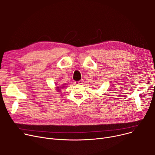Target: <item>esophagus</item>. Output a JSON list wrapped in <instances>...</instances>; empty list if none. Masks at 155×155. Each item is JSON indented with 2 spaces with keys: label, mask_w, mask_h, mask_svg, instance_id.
<instances>
[{
  "label": "esophagus",
  "mask_w": 155,
  "mask_h": 155,
  "mask_svg": "<svg viewBox=\"0 0 155 155\" xmlns=\"http://www.w3.org/2000/svg\"><path fill=\"white\" fill-rule=\"evenodd\" d=\"M83 83H84L83 79H81V80H80V81H76V82H75V84H77V85L83 84Z\"/></svg>",
  "instance_id": "esophagus-1"
}]
</instances>
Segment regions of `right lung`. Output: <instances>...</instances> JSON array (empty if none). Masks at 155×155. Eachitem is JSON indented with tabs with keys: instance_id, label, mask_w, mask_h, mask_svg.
Segmentation results:
<instances>
[{
	"instance_id": "1",
	"label": "right lung",
	"mask_w": 155,
	"mask_h": 155,
	"mask_svg": "<svg viewBox=\"0 0 155 155\" xmlns=\"http://www.w3.org/2000/svg\"><path fill=\"white\" fill-rule=\"evenodd\" d=\"M64 87V86H61V87H57V91H58V92L61 91V89H60V87Z\"/></svg>"
}]
</instances>
